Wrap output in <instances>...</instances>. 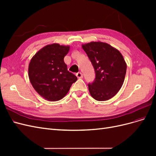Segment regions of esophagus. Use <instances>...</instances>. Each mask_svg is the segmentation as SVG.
<instances>
[{"label": "esophagus", "mask_w": 156, "mask_h": 156, "mask_svg": "<svg viewBox=\"0 0 156 156\" xmlns=\"http://www.w3.org/2000/svg\"><path fill=\"white\" fill-rule=\"evenodd\" d=\"M76 76H77V78H79V79H81V78H83V75L82 73H81V72H78V73H76Z\"/></svg>", "instance_id": "1"}]
</instances>
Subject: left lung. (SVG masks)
I'll use <instances>...</instances> for the list:
<instances>
[{
	"label": "left lung",
	"instance_id": "1",
	"mask_svg": "<svg viewBox=\"0 0 156 156\" xmlns=\"http://www.w3.org/2000/svg\"><path fill=\"white\" fill-rule=\"evenodd\" d=\"M93 65L96 79L88 84L91 96L97 101H107L119 92L126 73V61L117 49L100 41L82 45Z\"/></svg>",
	"mask_w": 156,
	"mask_h": 156
}]
</instances>
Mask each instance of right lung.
<instances>
[{"label": "right lung", "mask_w": 156, "mask_h": 156, "mask_svg": "<svg viewBox=\"0 0 156 156\" xmlns=\"http://www.w3.org/2000/svg\"><path fill=\"white\" fill-rule=\"evenodd\" d=\"M69 45L49 44L32 56L29 65V77L35 90L45 100L56 101L69 90L77 77L67 69L64 58Z\"/></svg>", "instance_id": "right-lung-1"}]
</instances>
